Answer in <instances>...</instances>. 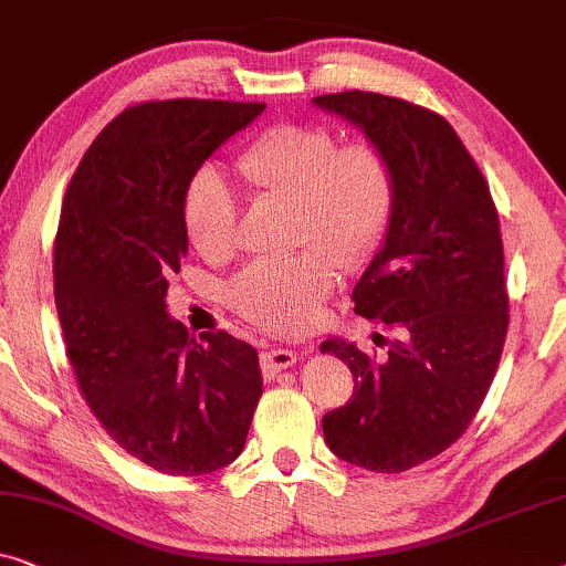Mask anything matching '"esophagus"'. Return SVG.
<instances>
[{
  "label": "esophagus",
  "mask_w": 566,
  "mask_h": 566,
  "mask_svg": "<svg viewBox=\"0 0 566 566\" xmlns=\"http://www.w3.org/2000/svg\"><path fill=\"white\" fill-rule=\"evenodd\" d=\"M294 361H297V354L292 348H269V352L261 354V369H264V374L290 369Z\"/></svg>",
  "instance_id": "esophagus-1"
}]
</instances>
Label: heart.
<instances>
[{
  "label": "heart",
  "mask_w": 566,
  "mask_h": 566,
  "mask_svg": "<svg viewBox=\"0 0 566 566\" xmlns=\"http://www.w3.org/2000/svg\"><path fill=\"white\" fill-rule=\"evenodd\" d=\"M235 174L251 197L290 202L292 256L256 259L226 286L228 305L266 331H297L313 321L338 280V266H364L385 243L397 205V169L374 138L340 143L317 123H282L235 156ZM189 243L205 259L233 251L238 202L210 169L185 189Z\"/></svg>",
  "instance_id": "1"
}]
</instances>
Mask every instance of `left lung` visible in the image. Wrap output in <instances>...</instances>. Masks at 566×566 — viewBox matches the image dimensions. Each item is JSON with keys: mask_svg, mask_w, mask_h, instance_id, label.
<instances>
[{"mask_svg": "<svg viewBox=\"0 0 566 566\" xmlns=\"http://www.w3.org/2000/svg\"><path fill=\"white\" fill-rule=\"evenodd\" d=\"M315 105L379 140L397 169L385 245L354 286V310L395 333L385 359L325 340L354 374V397L323 416L338 459L405 472L459 441L495 379L507 333L505 256L488 179L439 113L374 92Z\"/></svg>", "mask_w": 566, "mask_h": 566, "instance_id": "8db88e82", "label": "left lung"}]
</instances>
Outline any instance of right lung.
Returning <instances> with one entry per match:
<instances>
[{
	"mask_svg": "<svg viewBox=\"0 0 566 566\" xmlns=\"http://www.w3.org/2000/svg\"><path fill=\"white\" fill-rule=\"evenodd\" d=\"M264 107H127L94 138L63 197L53 294L71 369L109 439L171 476L230 464L264 392L256 348L226 331L197 340L166 313L169 276L187 256L189 179Z\"/></svg>",
	"mask_w": 566,
	"mask_h": 566,
	"instance_id": "1",
	"label": "right lung"
}]
</instances>
